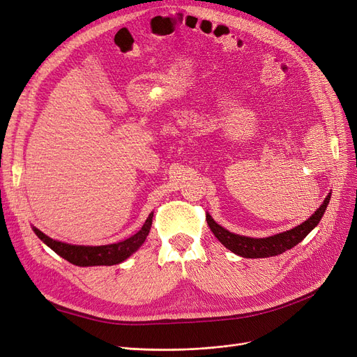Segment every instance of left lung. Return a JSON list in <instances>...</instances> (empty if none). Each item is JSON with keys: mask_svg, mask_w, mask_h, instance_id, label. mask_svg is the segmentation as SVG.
I'll return each mask as SVG.
<instances>
[{"mask_svg": "<svg viewBox=\"0 0 357 357\" xmlns=\"http://www.w3.org/2000/svg\"><path fill=\"white\" fill-rule=\"evenodd\" d=\"M329 199H331V193L326 197V199L323 201L320 208H317V211L304 223L298 225L296 228L290 231L268 236V238H250V236H241V235L232 234L229 231H226L225 228H222L220 225L215 223L211 219L210 214H207V223L215 238H218L226 248H229V250L235 255L243 256V257H250V259L277 256V255H282L286 250H290L291 247H295L298 243H301L312 229L316 228L320 219L323 218V214L326 211Z\"/></svg>", "mask_w": 357, "mask_h": 357, "instance_id": "1", "label": "left lung"}]
</instances>
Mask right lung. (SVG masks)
Masks as SVG:
<instances>
[{"label":"right lung","instance_id":"obj_1","mask_svg":"<svg viewBox=\"0 0 357 357\" xmlns=\"http://www.w3.org/2000/svg\"><path fill=\"white\" fill-rule=\"evenodd\" d=\"M153 213L149 214L147 220L144 222L143 228L137 234H134L131 238L125 241L109 244V245H71L67 243H61L56 240L49 238L47 235L34 228L38 238L49 245L53 252L58 253L61 257L67 259L73 265L77 266H98V265H116L123 262L134 252H137L142 244L146 241L150 226H152Z\"/></svg>","mask_w":357,"mask_h":357}]
</instances>
